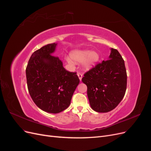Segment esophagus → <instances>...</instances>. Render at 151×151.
Returning <instances> with one entry per match:
<instances>
[{"instance_id": "obj_1", "label": "esophagus", "mask_w": 151, "mask_h": 151, "mask_svg": "<svg viewBox=\"0 0 151 151\" xmlns=\"http://www.w3.org/2000/svg\"><path fill=\"white\" fill-rule=\"evenodd\" d=\"M77 76L79 77V80L81 81V80H82V78H83V74H82L81 73H80V72H78V73H77Z\"/></svg>"}]
</instances>
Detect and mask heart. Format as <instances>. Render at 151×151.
I'll return each instance as SVG.
<instances>
[{
    "mask_svg": "<svg viewBox=\"0 0 151 151\" xmlns=\"http://www.w3.org/2000/svg\"><path fill=\"white\" fill-rule=\"evenodd\" d=\"M73 60L77 62H83V66L86 70H89L93 67L99 60V55L96 52H91L89 50H74L70 53ZM67 61L72 63V60L70 58H67Z\"/></svg>",
    "mask_w": 151,
    "mask_h": 151,
    "instance_id": "b5f03b06",
    "label": "heart"
}]
</instances>
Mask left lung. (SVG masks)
Returning <instances> with one entry per match:
<instances>
[{
	"label": "left lung",
	"instance_id": "1",
	"mask_svg": "<svg viewBox=\"0 0 151 151\" xmlns=\"http://www.w3.org/2000/svg\"><path fill=\"white\" fill-rule=\"evenodd\" d=\"M82 81L87 87L90 106L98 113L109 112L123 98L127 89L125 62L116 49L111 48L108 60L85 73Z\"/></svg>",
	"mask_w": 151,
	"mask_h": 151
}]
</instances>
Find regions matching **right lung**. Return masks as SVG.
<instances>
[{"mask_svg":"<svg viewBox=\"0 0 151 151\" xmlns=\"http://www.w3.org/2000/svg\"><path fill=\"white\" fill-rule=\"evenodd\" d=\"M57 43L36 50L26 69L27 85L34 103L43 111L58 113L67 108L79 83L76 72L67 71L58 57L52 55Z\"/></svg>","mask_w":151,"mask_h":151,"instance_id":"right-lung-1","label":"right lung"}]
</instances>
